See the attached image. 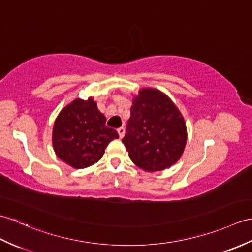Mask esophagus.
<instances>
[{
    "label": "esophagus",
    "instance_id": "1",
    "mask_svg": "<svg viewBox=\"0 0 252 252\" xmlns=\"http://www.w3.org/2000/svg\"><path fill=\"white\" fill-rule=\"evenodd\" d=\"M117 132H118V134H119V137L120 138H122L125 136V133H126V130H125V127H119L118 130H117Z\"/></svg>",
    "mask_w": 252,
    "mask_h": 252
}]
</instances>
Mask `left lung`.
I'll use <instances>...</instances> for the list:
<instances>
[{
  "mask_svg": "<svg viewBox=\"0 0 252 252\" xmlns=\"http://www.w3.org/2000/svg\"><path fill=\"white\" fill-rule=\"evenodd\" d=\"M122 143L132 162L144 171L168 168L179 160L186 147L184 117L164 93L144 88L133 99Z\"/></svg>",
  "mask_w": 252,
  "mask_h": 252,
  "instance_id": "left-lung-1",
  "label": "left lung"
}]
</instances>
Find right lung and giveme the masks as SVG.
<instances>
[{"mask_svg": "<svg viewBox=\"0 0 252 252\" xmlns=\"http://www.w3.org/2000/svg\"><path fill=\"white\" fill-rule=\"evenodd\" d=\"M105 122L92 97L74 99L61 110L54 125L52 145L58 158L74 168L91 166L101 160L107 145L119 137Z\"/></svg>", "mask_w": 252, "mask_h": 252, "instance_id": "right-lung-1", "label": "right lung"}]
</instances>
